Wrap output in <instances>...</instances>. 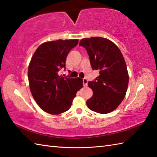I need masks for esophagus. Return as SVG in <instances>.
Instances as JSON below:
<instances>
[{
    "instance_id": "34e87169",
    "label": "esophagus",
    "mask_w": 157,
    "mask_h": 157,
    "mask_svg": "<svg viewBox=\"0 0 157 157\" xmlns=\"http://www.w3.org/2000/svg\"><path fill=\"white\" fill-rule=\"evenodd\" d=\"M83 84H84V86H87V85H88V79L86 78L83 79Z\"/></svg>"
}]
</instances>
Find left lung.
Returning <instances> with one entry per match:
<instances>
[{
	"label": "left lung",
	"mask_w": 157,
	"mask_h": 157,
	"mask_svg": "<svg viewBox=\"0 0 157 157\" xmlns=\"http://www.w3.org/2000/svg\"><path fill=\"white\" fill-rule=\"evenodd\" d=\"M79 45L87 51L92 69L100 71L95 81L88 83L93 95L86 105L92 111L111 113L121 104L128 90L129 75L122 53L115 43L105 38H84Z\"/></svg>",
	"instance_id": "obj_1"
}]
</instances>
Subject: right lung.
I'll return each mask as SVG.
<instances>
[{"label":"right lung","instance_id":"add662e5","mask_svg":"<svg viewBox=\"0 0 157 157\" xmlns=\"http://www.w3.org/2000/svg\"><path fill=\"white\" fill-rule=\"evenodd\" d=\"M78 39L46 42L36 49L29 62L28 76L32 94L43 111L59 115L70 109L76 93L83 86L79 78L59 75L65 69L68 53L78 44Z\"/></svg>","mask_w":157,"mask_h":157}]
</instances>
